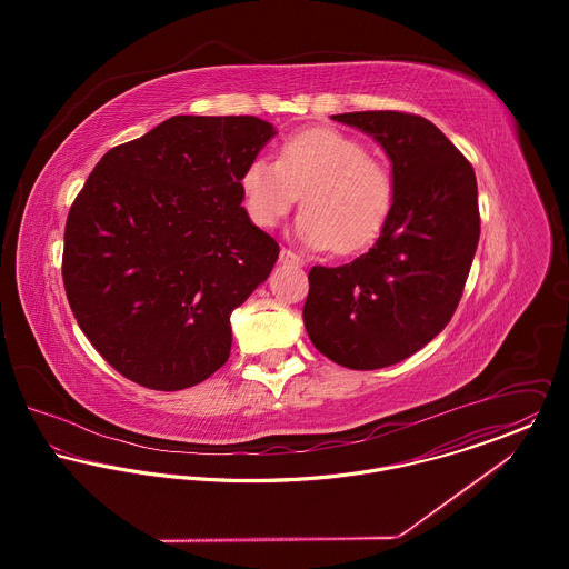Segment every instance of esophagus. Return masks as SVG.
<instances>
[{
	"label": "esophagus",
	"instance_id": "obj_1",
	"mask_svg": "<svg viewBox=\"0 0 569 569\" xmlns=\"http://www.w3.org/2000/svg\"><path fill=\"white\" fill-rule=\"evenodd\" d=\"M280 262H284V264H296V267L305 264V260H302L296 251H291V249H287V247L280 249Z\"/></svg>",
	"mask_w": 569,
	"mask_h": 569
}]
</instances>
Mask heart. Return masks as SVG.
I'll return each mask as SVG.
<instances>
[{
	"label": "heart",
	"instance_id": "b5f03b06",
	"mask_svg": "<svg viewBox=\"0 0 569 569\" xmlns=\"http://www.w3.org/2000/svg\"><path fill=\"white\" fill-rule=\"evenodd\" d=\"M244 206L260 228L278 226L300 201L296 237L313 249L352 253L375 243L395 206L386 163L335 129H305L278 149V162L253 158L241 174Z\"/></svg>",
	"mask_w": 569,
	"mask_h": 569
}]
</instances>
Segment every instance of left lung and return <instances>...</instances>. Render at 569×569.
<instances>
[{"label":"left lung","mask_w":569,"mask_h":569,"mask_svg":"<svg viewBox=\"0 0 569 569\" xmlns=\"http://www.w3.org/2000/svg\"><path fill=\"white\" fill-rule=\"evenodd\" d=\"M332 120L383 147L395 206L366 253L309 271L302 316L330 361L377 370L420 350L453 318L480 241L478 181L447 136L416 113L355 111Z\"/></svg>","instance_id":"obj_1"}]
</instances>
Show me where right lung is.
Returning <instances> with one entry per match:
<instances>
[{
  "mask_svg": "<svg viewBox=\"0 0 569 569\" xmlns=\"http://www.w3.org/2000/svg\"><path fill=\"white\" fill-rule=\"evenodd\" d=\"M273 136L253 116H174L87 177L63 284L91 346L133 383L174 392L228 361L230 313L280 253L241 206L244 166Z\"/></svg>",
  "mask_w": 569,
  "mask_h": 569,
  "instance_id": "1",
  "label": "right lung"
}]
</instances>
